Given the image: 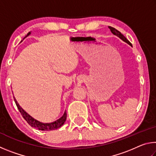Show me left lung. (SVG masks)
Instances as JSON below:
<instances>
[{"label":"left lung","instance_id":"obj_1","mask_svg":"<svg viewBox=\"0 0 156 156\" xmlns=\"http://www.w3.org/2000/svg\"><path fill=\"white\" fill-rule=\"evenodd\" d=\"M109 28L110 29L111 31H112V32L113 34H114V35L118 36L120 38L122 39V40L123 41L126 42V43H128L129 44H130V45H131V43H130V42H129V41L127 40V39H126V38H125V36H124L122 35V34L119 31L117 30H115V28H113V27H109Z\"/></svg>","mask_w":156,"mask_h":156}]
</instances>
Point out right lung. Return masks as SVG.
I'll list each match as a JSON object with an SVG mask.
<instances>
[{
	"label": "right lung",
	"instance_id": "right-lung-1",
	"mask_svg": "<svg viewBox=\"0 0 156 156\" xmlns=\"http://www.w3.org/2000/svg\"><path fill=\"white\" fill-rule=\"evenodd\" d=\"M30 34H31L30 32H29L25 37L28 36ZM14 98L15 103H16V105L18 109V110H19V112H20L21 115H22L23 118H24V119L27 121V123L31 126H33V127H34V128L38 129H39V130L51 131V130H54V129H58L63 125V124L65 123L66 119H67V113H66V112H65L62 117L59 118L58 120L55 121V122H53L51 123L41 122H39V121L34 119V118L31 117V115H29L27 113H26L25 111L22 109V107H20V105H18V103L16 101V100L15 99V98Z\"/></svg>",
	"mask_w": 156,
	"mask_h": 156
}]
</instances>
